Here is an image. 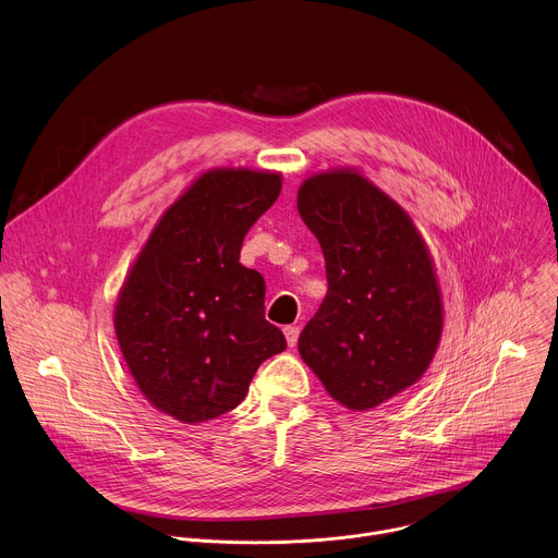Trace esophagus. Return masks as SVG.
<instances>
[{"label":"esophagus","instance_id":"1","mask_svg":"<svg viewBox=\"0 0 558 558\" xmlns=\"http://www.w3.org/2000/svg\"><path fill=\"white\" fill-rule=\"evenodd\" d=\"M284 337H287L289 345H295L298 337H300V328L298 326H284Z\"/></svg>","mask_w":558,"mask_h":558}]
</instances>
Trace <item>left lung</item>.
<instances>
[{"mask_svg": "<svg viewBox=\"0 0 558 558\" xmlns=\"http://www.w3.org/2000/svg\"><path fill=\"white\" fill-rule=\"evenodd\" d=\"M298 213L328 280L298 350L343 408H377L425 375L442 335L427 245L408 213L354 170L308 177Z\"/></svg>", "mask_w": 558, "mask_h": 558, "instance_id": "1", "label": "left lung"}]
</instances>
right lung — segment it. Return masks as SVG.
<instances>
[{
    "mask_svg": "<svg viewBox=\"0 0 558 558\" xmlns=\"http://www.w3.org/2000/svg\"><path fill=\"white\" fill-rule=\"evenodd\" d=\"M278 172H204L159 219L116 304V335L140 392L181 423L234 410L258 365L282 352L265 319V278L243 267L250 228L274 206Z\"/></svg>",
    "mask_w": 558,
    "mask_h": 558,
    "instance_id": "obj_1",
    "label": "right lung"
}]
</instances>
